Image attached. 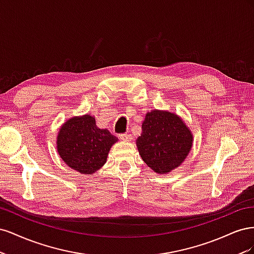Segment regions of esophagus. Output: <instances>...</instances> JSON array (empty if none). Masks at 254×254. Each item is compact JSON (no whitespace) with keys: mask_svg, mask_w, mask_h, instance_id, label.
Masks as SVG:
<instances>
[{"mask_svg":"<svg viewBox=\"0 0 254 254\" xmlns=\"http://www.w3.org/2000/svg\"><path fill=\"white\" fill-rule=\"evenodd\" d=\"M119 137L121 140H123V141H125V142H129V141H131V134H129V133H121V134H119Z\"/></svg>","mask_w":254,"mask_h":254,"instance_id":"1","label":"esophagus"}]
</instances>
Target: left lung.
<instances>
[{"mask_svg": "<svg viewBox=\"0 0 254 254\" xmlns=\"http://www.w3.org/2000/svg\"><path fill=\"white\" fill-rule=\"evenodd\" d=\"M191 145L193 134L178 115L157 109L146 113L136 146L153 172L166 174L181 165Z\"/></svg>", "mask_w": 254, "mask_h": 254, "instance_id": "1", "label": "left lung"}]
</instances>
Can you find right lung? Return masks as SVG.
<instances>
[{
  "instance_id": "add662e5",
  "label": "right lung",
  "mask_w": 254,
  "mask_h": 254,
  "mask_svg": "<svg viewBox=\"0 0 254 254\" xmlns=\"http://www.w3.org/2000/svg\"><path fill=\"white\" fill-rule=\"evenodd\" d=\"M118 137L108 129L96 126L90 114L73 117L61 126L57 135V151L64 162L80 174L92 175L107 161Z\"/></svg>"
}]
</instances>
